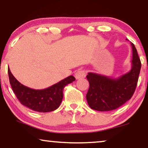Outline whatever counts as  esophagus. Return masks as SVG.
<instances>
[{
  "instance_id": "esophagus-1",
  "label": "esophagus",
  "mask_w": 148,
  "mask_h": 148,
  "mask_svg": "<svg viewBox=\"0 0 148 148\" xmlns=\"http://www.w3.org/2000/svg\"><path fill=\"white\" fill-rule=\"evenodd\" d=\"M86 75V73L84 70L82 69H79L75 73V77L77 79H82V78H84Z\"/></svg>"
}]
</instances>
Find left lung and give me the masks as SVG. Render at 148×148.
<instances>
[{"label":"left lung","instance_id":"8db88e82","mask_svg":"<svg viewBox=\"0 0 148 148\" xmlns=\"http://www.w3.org/2000/svg\"><path fill=\"white\" fill-rule=\"evenodd\" d=\"M132 47L131 69L128 73L116 78L89 73L90 88L86 94L88 105L93 110L110 111L118 108L130 100L136 88L141 61L134 44Z\"/></svg>","mask_w":148,"mask_h":148}]
</instances>
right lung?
Here are the masks:
<instances>
[{"label": "right lung", "mask_w": 148, "mask_h": 148, "mask_svg": "<svg viewBox=\"0 0 148 148\" xmlns=\"http://www.w3.org/2000/svg\"><path fill=\"white\" fill-rule=\"evenodd\" d=\"M8 73L11 88L21 104L40 112H51L57 109L63 98L64 88L75 80L73 76L70 75L48 88L34 90L18 82L9 69Z\"/></svg>", "instance_id": "obj_1"}]
</instances>
